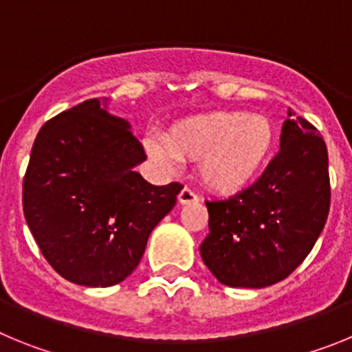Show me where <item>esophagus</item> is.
Segmentation results:
<instances>
[{"label": "esophagus", "instance_id": "obj_1", "mask_svg": "<svg viewBox=\"0 0 352 352\" xmlns=\"http://www.w3.org/2000/svg\"><path fill=\"white\" fill-rule=\"evenodd\" d=\"M178 201L179 204H190V203H197L199 201V195L195 194L194 190H190L188 186H185L178 195Z\"/></svg>", "mask_w": 352, "mask_h": 352}]
</instances>
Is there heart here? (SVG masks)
<instances>
[{
  "instance_id": "1",
  "label": "heart",
  "mask_w": 352,
  "mask_h": 352,
  "mask_svg": "<svg viewBox=\"0 0 352 352\" xmlns=\"http://www.w3.org/2000/svg\"><path fill=\"white\" fill-rule=\"evenodd\" d=\"M275 142L272 121L243 111H217L174 125L167 139L146 138V153L160 166L201 160L199 173L211 190L234 194L256 178Z\"/></svg>"
}]
</instances>
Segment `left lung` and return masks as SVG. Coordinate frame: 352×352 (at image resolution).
<instances>
[{
	"instance_id": "left-lung-1",
	"label": "left lung",
	"mask_w": 352,
	"mask_h": 352,
	"mask_svg": "<svg viewBox=\"0 0 352 352\" xmlns=\"http://www.w3.org/2000/svg\"><path fill=\"white\" fill-rule=\"evenodd\" d=\"M280 151L252 186L206 201L210 234L201 257L229 287L261 289L284 280L309 256L329 213L326 142L291 109Z\"/></svg>"
}]
</instances>
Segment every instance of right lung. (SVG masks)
Here are the masks:
<instances>
[{
	"label": "right lung",
	"instance_id": "add662e5",
	"mask_svg": "<svg viewBox=\"0 0 352 352\" xmlns=\"http://www.w3.org/2000/svg\"><path fill=\"white\" fill-rule=\"evenodd\" d=\"M144 160L129 121L98 98L40 129L24 176V217L43 257L68 282L109 287L138 268L183 188L146 182L135 173Z\"/></svg>",
	"mask_w": 352,
	"mask_h": 352
}]
</instances>
